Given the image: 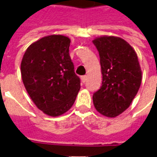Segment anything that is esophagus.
<instances>
[{
  "mask_svg": "<svg viewBox=\"0 0 157 157\" xmlns=\"http://www.w3.org/2000/svg\"><path fill=\"white\" fill-rule=\"evenodd\" d=\"M86 79H87V77L86 76H82L81 77V81L83 83H85V82L86 81Z\"/></svg>",
  "mask_w": 157,
  "mask_h": 157,
  "instance_id": "esophagus-1",
  "label": "esophagus"
}]
</instances>
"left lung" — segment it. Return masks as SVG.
<instances>
[{
    "label": "left lung",
    "instance_id": "1",
    "mask_svg": "<svg viewBox=\"0 0 157 157\" xmlns=\"http://www.w3.org/2000/svg\"><path fill=\"white\" fill-rule=\"evenodd\" d=\"M100 58L102 86L93 96L96 110L114 118L132 103L142 83L137 54L128 42L104 36L93 41Z\"/></svg>",
    "mask_w": 157,
    "mask_h": 157
}]
</instances>
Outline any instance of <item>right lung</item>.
I'll use <instances>...</instances> for the list:
<instances>
[{
    "instance_id": "add662e5",
    "label": "right lung",
    "mask_w": 157,
    "mask_h": 157,
    "mask_svg": "<svg viewBox=\"0 0 157 157\" xmlns=\"http://www.w3.org/2000/svg\"><path fill=\"white\" fill-rule=\"evenodd\" d=\"M71 40L51 35L28 47L21 63V73L27 93L37 108L52 117L72 106L80 89L69 55Z\"/></svg>"
}]
</instances>
